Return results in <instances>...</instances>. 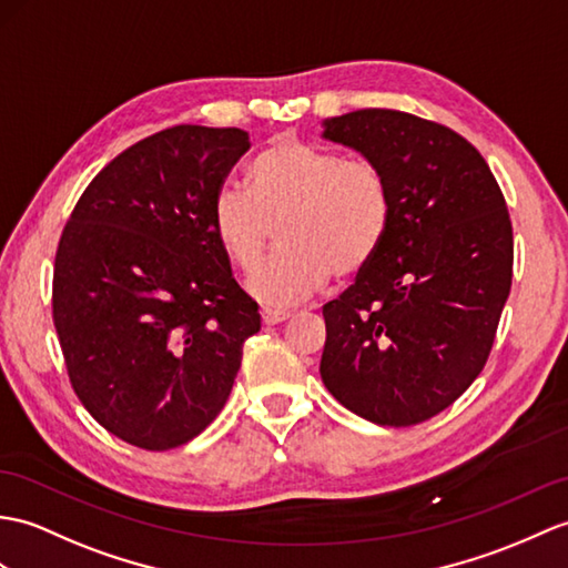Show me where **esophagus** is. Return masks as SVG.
Here are the masks:
<instances>
[{
    "instance_id": "obj_1",
    "label": "esophagus",
    "mask_w": 568,
    "mask_h": 568,
    "mask_svg": "<svg viewBox=\"0 0 568 568\" xmlns=\"http://www.w3.org/2000/svg\"><path fill=\"white\" fill-rule=\"evenodd\" d=\"M290 314L287 310H273V307H263L261 310V320H263V324L266 326H275V324H281V322H287L290 320Z\"/></svg>"
}]
</instances>
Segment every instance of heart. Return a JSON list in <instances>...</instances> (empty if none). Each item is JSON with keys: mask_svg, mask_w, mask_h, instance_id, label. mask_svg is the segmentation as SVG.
Wrapping results in <instances>:
<instances>
[{"mask_svg": "<svg viewBox=\"0 0 568 568\" xmlns=\"http://www.w3.org/2000/svg\"><path fill=\"white\" fill-rule=\"evenodd\" d=\"M246 191L222 189L210 227L236 268L254 271L280 224L282 248L248 278L263 305L283 307L322 290L332 273H363L392 224V191L379 166L293 135L273 138L246 166Z\"/></svg>", "mask_w": 568, "mask_h": 568, "instance_id": "heart-1", "label": "heart"}]
</instances>
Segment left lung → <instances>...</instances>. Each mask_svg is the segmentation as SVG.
Instances as JSON below:
<instances>
[{"label":"left lung","mask_w":568,"mask_h":568,"mask_svg":"<svg viewBox=\"0 0 568 568\" xmlns=\"http://www.w3.org/2000/svg\"><path fill=\"white\" fill-rule=\"evenodd\" d=\"M322 125L379 166L394 203L375 261L322 310V382L365 420L416 426L463 397L491 353L513 281L506 197L440 123L363 109Z\"/></svg>","instance_id":"obj_1"}]
</instances>
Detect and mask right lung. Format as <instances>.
<instances>
[{
  "instance_id": "obj_1",
  "label": "right lung",
  "mask_w": 568,
  "mask_h": 568,
  "mask_svg": "<svg viewBox=\"0 0 568 568\" xmlns=\"http://www.w3.org/2000/svg\"><path fill=\"white\" fill-rule=\"evenodd\" d=\"M248 148L240 128H166L105 164L62 230L52 320L72 389L142 450H171L213 424L261 328L210 227Z\"/></svg>"
}]
</instances>
